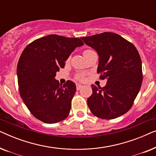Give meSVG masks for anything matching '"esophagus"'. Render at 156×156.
I'll return each mask as SVG.
<instances>
[{
    "mask_svg": "<svg viewBox=\"0 0 156 156\" xmlns=\"http://www.w3.org/2000/svg\"><path fill=\"white\" fill-rule=\"evenodd\" d=\"M82 87H83L82 85H81L80 84H76V90H80L81 88H82Z\"/></svg>",
    "mask_w": 156,
    "mask_h": 156,
    "instance_id": "obj_1",
    "label": "esophagus"
}]
</instances>
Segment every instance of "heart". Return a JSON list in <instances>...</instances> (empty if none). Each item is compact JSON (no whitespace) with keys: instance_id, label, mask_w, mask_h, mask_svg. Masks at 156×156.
I'll use <instances>...</instances> for the list:
<instances>
[{"instance_id":"obj_1","label":"heart","mask_w":156,"mask_h":156,"mask_svg":"<svg viewBox=\"0 0 156 156\" xmlns=\"http://www.w3.org/2000/svg\"><path fill=\"white\" fill-rule=\"evenodd\" d=\"M89 50H84V52H87V51H89ZM76 79L77 80H83L84 79V74H76Z\"/></svg>"}]
</instances>
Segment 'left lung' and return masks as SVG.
<instances>
[{"label": "left lung", "instance_id": "obj_1", "mask_svg": "<svg viewBox=\"0 0 156 156\" xmlns=\"http://www.w3.org/2000/svg\"><path fill=\"white\" fill-rule=\"evenodd\" d=\"M98 52L97 73L107 80L105 87L91 85L89 109L102 119H114L133 106L143 82L142 63L137 49L118 34L109 32L81 37Z\"/></svg>", "mask_w": 156, "mask_h": 156}]
</instances>
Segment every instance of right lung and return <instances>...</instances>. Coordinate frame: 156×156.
I'll use <instances>...</instances> for the list:
<instances>
[{
  "instance_id": "right-lung-1",
  "label": "right lung",
  "mask_w": 156,
  "mask_h": 156,
  "mask_svg": "<svg viewBox=\"0 0 156 156\" xmlns=\"http://www.w3.org/2000/svg\"><path fill=\"white\" fill-rule=\"evenodd\" d=\"M83 44L80 38L50 35L34 40L23 51L17 67L19 91L38 120L55 123L69 115L76 85L68 80L62 86L55 76L74 49Z\"/></svg>"
}]
</instances>
